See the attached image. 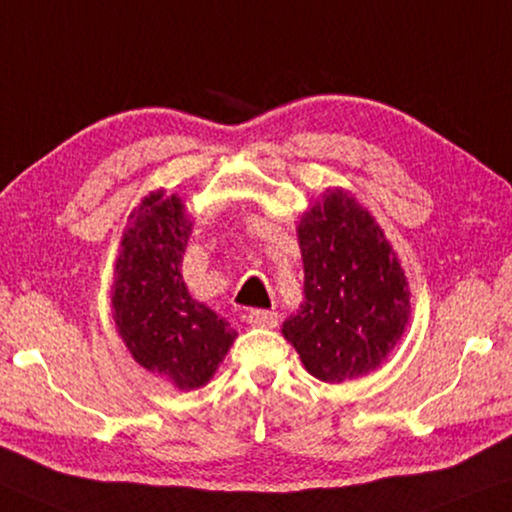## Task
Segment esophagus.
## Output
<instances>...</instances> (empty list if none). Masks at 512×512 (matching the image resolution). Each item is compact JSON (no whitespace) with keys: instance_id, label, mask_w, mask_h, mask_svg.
I'll use <instances>...</instances> for the list:
<instances>
[{"instance_id":"34e87169","label":"esophagus","mask_w":512,"mask_h":512,"mask_svg":"<svg viewBox=\"0 0 512 512\" xmlns=\"http://www.w3.org/2000/svg\"><path fill=\"white\" fill-rule=\"evenodd\" d=\"M248 325H250V327L271 329V327L278 325V313L262 311V308H255V311L248 313Z\"/></svg>"}]
</instances>
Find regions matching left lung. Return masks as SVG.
I'll return each instance as SVG.
<instances>
[{"mask_svg":"<svg viewBox=\"0 0 512 512\" xmlns=\"http://www.w3.org/2000/svg\"><path fill=\"white\" fill-rule=\"evenodd\" d=\"M304 304L283 336L306 371L345 383L376 371L410 320V287L392 243L348 190H327L301 215Z\"/></svg>","mask_w":512,"mask_h":512,"instance_id":"left-lung-1","label":"left lung"}]
</instances>
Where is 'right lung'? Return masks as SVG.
<instances>
[{
	"label": "right lung",
	"instance_id": "add662e5",
	"mask_svg": "<svg viewBox=\"0 0 512 512\" xmlns=\"http://www.w3.org/2000/svg\"><path fill=\"white\" fill-rule=\"evenodd\" d=\"M192 225L178 194L143 197L122 232L111 287L115 331L129 355L185 392L213 378L239 336L187 290L181 266Z\"/></svg>",
	"mask_w": 512,
	"mask_h": 512
}]
</instances>
